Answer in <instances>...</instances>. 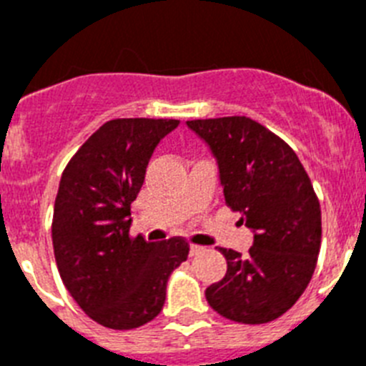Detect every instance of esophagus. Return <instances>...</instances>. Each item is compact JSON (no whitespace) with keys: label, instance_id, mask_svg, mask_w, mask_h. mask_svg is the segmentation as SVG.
I'll list each match as a JSON object with an SVG mask.
<instances>
[{"label":"esophagus","instance_id":"34e87169","mask_svg":"<svg viewBox=\"0 0 366 366\" xmlns=\"http://www.w3.org/2000/svg\"><path fill=\"white\" fill-rule=\"evenodd\" d=\"M203 251H205V247H203V245H198V244H192L190 245V254H199V253H203Z\"/></svg>","mask_w":366,"mask_h":366}]
</instances>
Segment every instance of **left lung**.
Here are the masks:
<instances>
[{
	"label": "left lung",
	"mask_w": 366,
	"mask_h": 366,
	"mask_svg": "<svg viewBox=\"0 0 366 366\" xmlns=\"http://www.w3.org/2000/svg\"><path fill=\"white\" fill-rule=\"evenodd\" d=\"M218 159L223 196L254 231L242 257L219 247L227 273L207 287L211 308L242 325L279 319L308 287L321 249V205L293 148L249 117L187 121Z\"/></svg>",
	"instance_id": "obj_1"
}]
</instances>
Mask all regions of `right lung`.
<instances>
[{"label": "right lung", "mask_w": 366, "mask_h": 366, "mask_svg": "<svg viewBox=\"0 0 366 366\" xmlns=\"http://www.w3.org/2000/svg\"><path fill=\"white\" fill-rule=\"evenodd\" d=\"M177 124L113 119L64 168L51 225L58 273L74 302L106 328H139L159 315L168 277L189 257L181 236L157 244L130 234L148 161Z\"/></svg>", "instance_id": "obj_1"}]
</instances>
